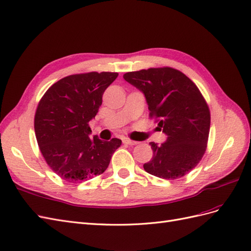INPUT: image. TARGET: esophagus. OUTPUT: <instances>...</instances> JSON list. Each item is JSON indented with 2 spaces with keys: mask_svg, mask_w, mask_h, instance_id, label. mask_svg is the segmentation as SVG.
I'll return each instance as SVG.
<instances>
[{
  "mask_svg": "<svg viewBox=\"0 0 251 251\" xmlns=\"http://www.w3.org/2000/svg\"><path fill=\"white\" fill-rule=\"evenodd\" d=\"M123 143H124V144H126V145H130V146L137 144V142H134V141H132L130 139H127V138L123 139Z\"/></svg>",
  "mask_w": 251,
  "mask_h": 251,
  "instance_id": "esophagus-1",
  "label": "esophagus"
}]
</instances>
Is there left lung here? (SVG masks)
I'll return each mask as SVG.
<instances>
[{
	"label": "left lung",
	"mask_w": 251,
	"mask_h": 251,
	"mask_svg": "<svg viewBox=\"0 0 251 251\" xmlns=\"http://www.w3.org/2000/svg\"><path fill=\"white\" fill-rule=\"evenodd\" d=\"M123 77L145 95L150 119L167 135L161 145L149 144L153 155L145 171L165 180L189 174L202 160L210 129V110L201 91L171 67L131 71Z\"/></svg>",
	"instance_id": "8db88e82"
}]
</instances>
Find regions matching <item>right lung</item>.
Wrapping results in <instances>:
<instances>
[{
	"label": "right lung",
	"mask_w": 251,
	"mask_h": 251,
	"mask_svg": "<svg viewBox=\"0 0 251 251\" xmlns=\"http://www.w3.org/2000/svg\"><path fill=\"white\" fill-rule=\"evenodd\" d=\"M118 73L71 75L50 86L34 116L38 145L48 166L70 183L102 175L122 141L90 138L89 121L102 105L106 88Z\"/></svg>",
	"instance_id": "add662e5"
}]
</instances>
